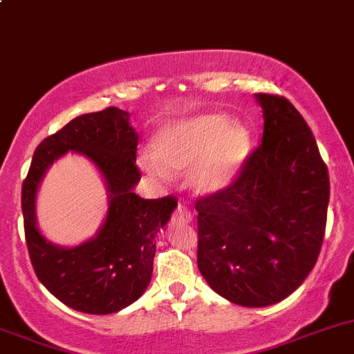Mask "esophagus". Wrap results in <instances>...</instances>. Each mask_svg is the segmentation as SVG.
Segmentation results:
<instances>
[{
    "label": "esophagus",
    "mask_w": 354,
    "mask_h": 354,
    "mask_svg": "<svg viewBox=\"0 0 354 354\" xmlns=\"http://www.w3.org/2000/svg\"><path fill=\"white\" fill-rule=\"evenodd\" d=\"M174 221H178V223H181V224H187V223H190L192 221V212L190 210L187 209V207L185 205H181V203H178V207H176V210H174Z\"/></svg>",
    "instance_id": "34e87169"
}]
</instances>
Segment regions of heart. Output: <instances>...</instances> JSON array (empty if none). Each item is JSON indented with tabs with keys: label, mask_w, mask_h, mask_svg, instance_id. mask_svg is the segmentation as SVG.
I'll return each mask as SVG.
<instances>
[{
	"label": "heart",
	"mask_w": 354,
	"mask_h": 354,
	"mask_svg": "<svg viewBox=\"0 0 354 354\" xmlns=\"http://www.w3.org/2000/svg\"><path fill=\"white\" fill-rule=\"evenodd\" d=\"M252 151V135L240 121L209 113L167 124L154 138V156L142 164L157 176L167 169H190L192 187L202 194L226 188L238 176Z\"/></svg>",
	"instance_id": "b5f03b06"
}]
</instances>
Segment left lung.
<instances>
[{
    "instance_id": "left-lung-1",
    "label": "left lung",
    "mask_w": 354,
    "mask_h": 354,
    "mask_svg": "<svg viewBox=\"0 0 354 354\" xmlns=\"http://www.w3.org/2000/svg\"><path fill=\"white\" fill-rule=\"evenodd\" d=\"M262 142L223 190L195 200L197 263L209 286L241 306L291 295L319 259L329 173L312 130L283 95L257 94Z\"/></svg>"
}]
</instances>
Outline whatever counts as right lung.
<instances>
[{
	"mask_svg": "<svg viewBox=\"0 0 354 354\" xmlns=\"http://www.w3.org/2000/svg\"><path fill=\"white\" fill-rule=\"evenodd\" d=\"M138 135L118 108L82 114L35 149L22 183L25 241L35 276L62 303L77 312L108 315L137 301L152 277L156 238L178 205L173 195L140 198L133 187ZM68 150L87 155L105 176L110 212L105 226L87 244L55 247L35 224V192L45 169Z\"/></svg>",
	"mask_w": 354,
	"mask_h": 354,
	"instance_id": "obj_1",
	"label": "right lung"
}]
</instances>
